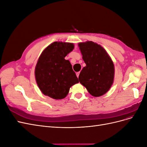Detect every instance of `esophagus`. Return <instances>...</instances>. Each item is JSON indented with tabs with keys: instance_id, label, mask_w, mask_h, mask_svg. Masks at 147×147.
<instances>
[{
	"instance_id": "obj_1",
	"label": "esophagus",
	"mask_w": 147,
	"mask_h": 147,
	"mask_svg": "<svg viewBox=\"0 0 147 147\" xmlns=\"http://www.w3.org/2000/svg\"><path fill=\"white\" fill-rule=\"evenodd\" d=\"M80 72H77V74H76V75H77V77L78 78V77H79V75H80Z\"/></svg>"
}]
</instances>
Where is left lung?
<instances>
[{
  "mask_svg": "<svg viewBox=\"0 0 147 147\" xmlns=\"http://www.w3.org/2000/svg\"><path fill=\"white\" fill-rule=\"evenodd\" d=\"M86 64L79 75V81L92 96L99 97L107 92L113 82L114 64L100 45L91 41L78 44Z\"/></svg>",
  "mask_w": 147,
  "mask_h": 147,
  "instance_id": "1",
  "label": "left lung"
}]
</instances>
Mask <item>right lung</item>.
Wrapping results in <instances>:
<instances>
[{"label":"right lung","instance_id":"1","mask_svg":"<svg viewBox=\"0 0 147 147\" xmlns=\"http://www.w3.org/2000/svg\"><path fill=\"white\" fill-rule=\"evenodd\" d=\"M74 44L55 42L40 56L35 69L38 86L43 94L54 99H64L78 79L69 60L64 57L73 50Z\"/></svg>","mask_w":147,"mask_h":147}]
</instances>
